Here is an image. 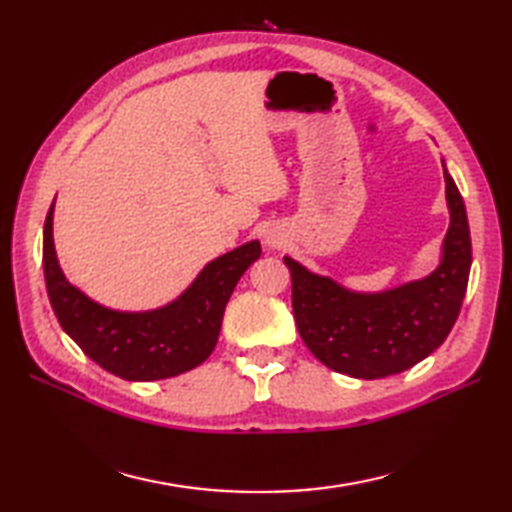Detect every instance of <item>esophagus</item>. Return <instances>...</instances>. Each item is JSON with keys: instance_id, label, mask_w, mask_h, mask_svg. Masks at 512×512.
Here are the masks:
<instances>
[{"instance_id": "34e87169", "label": "esophagus", "mask_w": 512, "mask_h": 512, "mask_svg": "<svg viewBox=\"0 0 512 512\" xmlns=\"http://www.w3.org/2000/svg\"><path fill=\"white\" fill-rule=\"evenodd\" d=\"M268 244H273V246H277V244H279V239H277V237H268Z\"/></svg>"}]
</instances>
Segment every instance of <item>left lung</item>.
Listing matches in <instances>:
<instances>
[{"label": "left lung", "mask_w": 512, "mask_h": 512, "mask_svg": "<svg viewBox=\"0 0 512 512\" xmlns=\"http://www.w3.org/2000/svg\"><path fill=\"white\" fill-rule=\"evenodd\" d=\"M442 169L451 222L431 275L383 292H356L284 257L297 330L325 367L352 378H385L420 363L449 336L473 257L464 200L444 162Z\"/></svg>", "instance_id": "1"}]
</instances>
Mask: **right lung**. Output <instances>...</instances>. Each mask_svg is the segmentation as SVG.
I'll use <instances>...</instances> for the list:
<instances>
[{"label": "right lung", "mask_w": 512, "mask_h": 512, "mask_svg": "<svg viewBox=\"0 0 512 512\" xmlns=\"http://www.w3.org/2000/svg\"><path fill=\"white\" fill-rule=\"evenodd\" d=\"M54 202L43 226V275L63 332L114 376L160 380L202 365L215 350L228 299L262 255L257 239L206 264L178 299L156 310L105 308L65 279L52 239Z\"/></svg>", "instance_id": "obj_1"}]
</instances>
